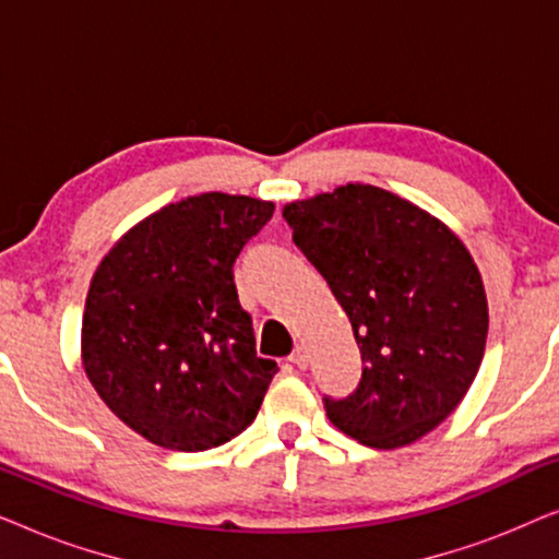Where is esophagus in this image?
I'll use <instances>...</instances> for the list:
<instances>
[{
	"instance_id": "34e87169",
	"label": "esophagus",
	"mask_w": 559,
	"mask_h": 559,
	"mask_svg": "<svg viewBox=\"0 0 559 559\" xmlns=\"http://www.w3.org/2000/svg\"><path fill=\"white\" fill-rule=\"evenodd\" d=\"M289 361H293L297 369H308V350H305L302 346H297L293 350V356H289Z\"/></svg>"
}]
</instances>
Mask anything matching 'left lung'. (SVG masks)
Segmentation results:
<instances>
[{
    "label": "left lung",
    "mask_w": 559,
    "mask_h": 559,
    "mask_svg": "<svg viewBox=\"0 0 559 559\" xmlns=\"http://www.w3.org/2000/svg\"><path fill=\"white\" fill-rule=\"evenodd\" d=\"M282 216L361 350L354 392L323 396L328 419L379 450L435 430L471 389L486 348L488 305L468 249L430 213L361 182L287 203Z\"/></svg>",
    "instance_id": "obj_1"
}]
</instances>
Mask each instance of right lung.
<instances>
[{
  "instance_id": "right-lung-1",
  "label": "right lung",
  "mask_w": 559,
  "mask_h": 559,
  "mask_svg": "<svg viewBox=\"0 0 559 559\" xmlns=\"http://www.w3.org/2000/svg\"><path fill=\"white\" fill-rule=\"evenodd\" d=\"M274 203L203 193L136 224L98 264L83 312V369L127 427L201 453L254 423L277 361L257 356L234 262Z\"/></svg>"
}]
</instances>
